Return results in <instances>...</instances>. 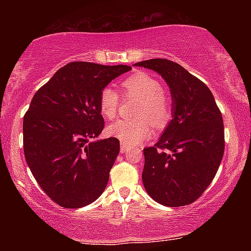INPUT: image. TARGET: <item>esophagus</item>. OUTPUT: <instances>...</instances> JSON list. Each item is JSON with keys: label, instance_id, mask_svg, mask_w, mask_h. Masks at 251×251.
Returning <instances> with one entry per match:
<instances>
[{"label": "esophagus", "instance_id": "1", "mask_svg": "<svg viewBox=\"0 0 251 251\" xmlns=\"http://www.w3.org/2000/svg\"><path fill=\"white\" fill-rule=\"evenodd\" d=\"M120 151H121V153H128L130 149L126 145H125V144H121V149H120Z\"/></svg>", "mask_w": 251, "mask_h": 251}]
</instances>
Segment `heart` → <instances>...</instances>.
Here are the masks:
<instances>
[{
  "label": "heart",
  "instance_id": "obj_1",
  "mask_svg": "<svg viewBox=\"0 0 251 251\" xmlns=\"http://www.w3.org/2000/svg\"><path fill=\"white\" fill-rule=\"evenodd\" d=\"M125 94L139 99L133 115L135 119L119 120L107 126V133L126 146H137L152 135L153 125L163 126L170 119V102L163 94L162 85L155 77L138 72L122 82ZM119 94L106 87L99 95V111L106 119H113L119 108Z\"/></svg>",
  "mask_w": 251,
  "mask_h": 251
}]
</instances>
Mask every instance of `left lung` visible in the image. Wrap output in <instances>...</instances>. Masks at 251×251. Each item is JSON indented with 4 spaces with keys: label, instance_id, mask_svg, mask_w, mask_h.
I'll list each match as a JSON object with an SVG mask.
<instances>
[{
    "label": "left lung",
    "instance_id": "8db88e82",
    "mask_svg": "<svg viewBox=\"0 0 251 251\" xmlns=\"http://www.w3.org/2000/svg\"><path fill=\"white\" fill-rule=\"evenodd\" d=\"M135 66L160 74L173 99V119L155 146L144 149V187L160 204H190L210 185L224 155L222 113L207 85L177 63L159 58Z\"/></svg>",
    "mask_w": 251,
    "mask_h": 251
}]
</instances>
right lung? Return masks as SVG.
I'll return each mask as SVG.
<instances>
[{"label":"right lung","instance_id":"add662e5","mask_svg":"<svg viewBox=\"0 0 251 251\" xmlns=\"http://www.w3.org/2000/svg\"><path fill=\"white\" fill-rule=\"evenodd\" d=\"M130 70L75 61L34 95L24 116V153L41 188L61 207H85L107 186L120 142L96 139L104 129L99 95Z\"/></svg>","mask_w":251,"mask_h":251}]
</instances>
